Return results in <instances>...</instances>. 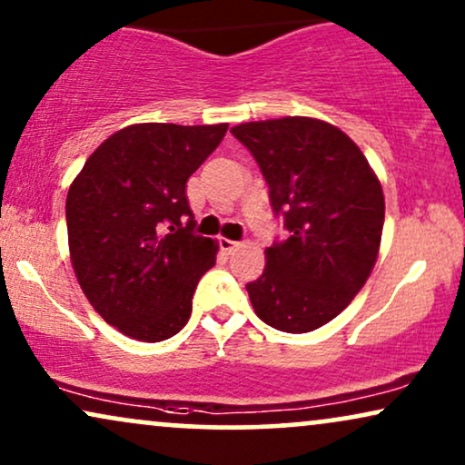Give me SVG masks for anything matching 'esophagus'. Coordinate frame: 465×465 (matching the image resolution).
<instances>
[{"mask_svg": "<svg viewBox=\"0 0 465 465\" xmlns=\"http://www.w3.org/2000/svg\"><path fill=\"white\" fill-rule=\"evenodd\" d=\"M219 246H221V251H225L227 255H232L233 251L240 249V242H236V240H229V238H219Z\"/></svg>", "mask_w": 465, "mask_h": 465, "instance_id": "34e87169", "label": "esophagus"}]
</instances>
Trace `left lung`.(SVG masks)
Wrapping results in <instances>:
<instances>
[{"mask_svg":"<svg viewBox=\"0 0 465 465\" xmlns=\"http://www.w3.org/2000/svg\"><path fill=\"white\" fill-rule=\"evenodd\" d=\"M260 164L290 238L266 249L246 285L257 317L311 332L354 301L378 262L384 193L361 148L324 120L287 115L232 128Z\"/></svg>","mask_w":465,"mask_h":465,"instance_id":"left-lung-1","label":"left lung"}]
</instances>
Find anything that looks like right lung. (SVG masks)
Masks as SVG:
<instances>
[{
    "mask_svg": "<svg viewBox=\"0 0 465 465\" xmlns=\"http://www.w3.org/2000/svg\"><path fill=\"white\" fill-rule=\"evenodd\" d=\"M227 126H126L92 152L70 184L74 276L96 313L126 337L156 343L189 322L193 293L219 244L193 233L186 180Z\"/></svg>",
    "mask_w": 465,
    "mask_h": 465,
    "instance_id": "right-lung-1",
    "label": "right lung"
}]
</instances>
